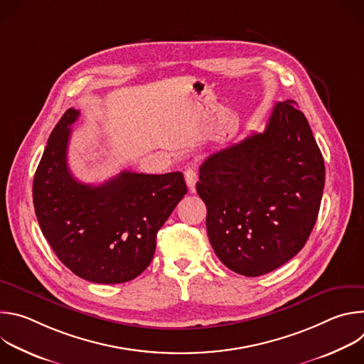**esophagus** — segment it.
Listing matches in <instances>:
<instances>
[{"label": "esophagus", "mask_w": 364, "mask_h": 364, "mask_svg": "<svg viewBox=\"0 0 364 364\" xmlns=\"http://www.w3.org/2000/svg\"><path fill=\"white\" fill-rule=\"evenodd\" d=\"M184 177H186L187 187H188L190 190H194V186H196V183H197V173H196V170H194V168L186 170Z\"/></svg>", "instance_id": "1"}]
</instances>
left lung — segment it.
I'll return each mask as SVG.
<instances>
[{
	"instance_id": "left-lung-1",
	"label": "left lung",
	"mask_w": 364,
	"mask_h": 364,
	"mask_svg": "<svg viewBox=\"0 0 364 364\" xmlns=\"http://www.w3.org/2000/svg\"><path fill=\"white\" fill-rule=\"evenodd\" d=\"M198 178L215 253L233 272L259 277L304 247L317 222L326 168L306 118L295 100H285L262 134L210 154Z\"/></svg>"
}]
</instances>
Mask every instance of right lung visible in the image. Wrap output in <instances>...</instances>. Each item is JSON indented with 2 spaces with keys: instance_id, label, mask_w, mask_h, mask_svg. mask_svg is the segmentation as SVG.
Returning <instances> with one entry per match:
<instances>
[{
  "instance_id": "add662e5",
  "label": "right lung",
  "mask_w": 364,
  "mask_h": 364,
  "mask_svg": "<svg viewBox=\"0 0 364 364\" xmlns=\"http://www.w3.org/2000/svg\"><path fill=\"white\" fill-rule=\"evenodd\" d=\"M70 108L50 134L33 181L40 229L62 264L95 284H122L152 261L157 233L187 193L180 171H122L99 186L77 181L68 166Z\"/></svg>"
}]
</instances>
